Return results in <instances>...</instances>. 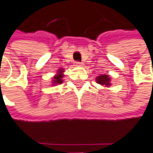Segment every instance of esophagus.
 <instances>
[{
  "mask_svg": "<svg viewBox=\"0 0 153 153\" xmlns=\"http://www.w3.org/2000/svg\"><path fill=\"white\" fill-rule=\"evenodd\" d=\"M75 65L76 66H83V63L80 62H75Z\"/></svg>",
  "mask_w": 153,
  "mask_h": 153,
  "instance_id": "esophagus-1",
  "label": "esophagus"
}]
</instances>
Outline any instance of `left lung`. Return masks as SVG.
<instances>
[{
    "label": "left lung",
    "instance_id": "8db88e82",
    "mask_svg": "<svg viewBox=\"0 0 153 153\" xmlns=\"http://www.w3.org/2000/svg\"><path fill=\"white\" fill-rule=\"evenodd\" d=\"M96 82L100 85L109 87L111 85V78L107 74H100L96 77Z\"/></svg>",
    "mask_w": 153,
    "mask_h": 153
}]
</instances>
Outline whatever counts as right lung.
I'll use <instances>...</instances> for the list:
<instances>
[{"label": "right lung", "mask_w": 153, "mask_h": 153, "mask_svg": "<svg viewBox=\"0 0 153 153\" xmlns=\"http://www.w3.org/2000/svg\"><path fill=\"white\" fill-rule=\"evenodd\" d=\"M63 68H59L58 70V73L57 74L54 75L53 77V85H60L63 83Z\"/></svg>", "instance_id": "obj_1"}]
</instances>
